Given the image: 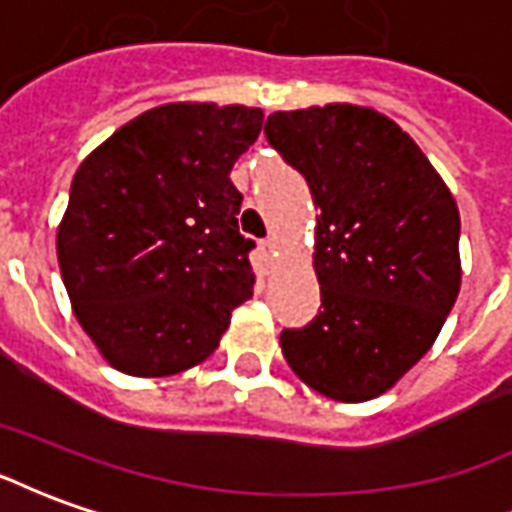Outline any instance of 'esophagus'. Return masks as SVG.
Returning a JSON list of instances; mask_svg holds the SVG:
<instances>
[{
	"mask_svg": "<svg viewBox=\"0 0 512 512\" xmlns=\"http://www.w3.org/2000/svg\"><path fill=\"white\" fill-rule=\"evenodd\" d=\"M260 252H263L266 260H274V257H277V241H274V238H266V241L260 244Z\"/></svg>",
	"mask_w": 512,
	"mask_h": 512,
	"instance_id": "obj_1",
	"label": "esophagus"
}]
</instances>
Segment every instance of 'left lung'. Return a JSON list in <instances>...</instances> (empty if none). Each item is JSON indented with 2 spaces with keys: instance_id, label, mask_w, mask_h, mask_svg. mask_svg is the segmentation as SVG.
<instances>
[{
  "instance_id": "1",
  "label": "left lung",
  "mask_w": 512,
  "mask_h": 512,
  "mask_svg": "<svg viewBox=\"0 0 512 512\" xmlns=\"http://www.w3.org/2000/svg\"><path fill=\"white\" fill-rule=\"evenodd\" d=\"M266 136L307 178L318 318L279 337L315 392L365 403L428 354L461 290V213L395 120L354 104L274 112Z\"/></svg>"
}]
</instances>
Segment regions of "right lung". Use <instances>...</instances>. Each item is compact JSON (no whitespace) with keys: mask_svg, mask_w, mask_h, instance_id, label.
I'll return each mask as SVG.
<instances>
[{"mask_svg":"<svg viewBox=\"0 0 512 512\" xmlns=\"http://www.w3.org/2000/svg\"><path fill=\"white\" fill-rule=\"evenodd\" d=\"M260 128L257 106L164 104L76 169L57 260L76 321L120 373L200 365L252 296V241L238 233L230 169Z\"/></svg>","mask_w":512,"mask_h":512,"instance_id":"right-lung-1","label":"right lung"}]
</instances>
